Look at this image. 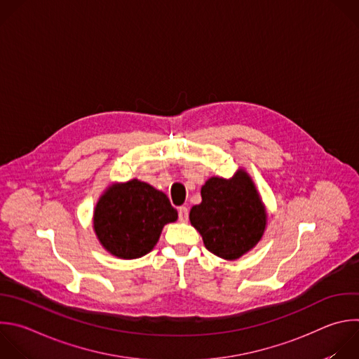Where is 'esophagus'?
Listing matches in <instances>:
<instances>
[{
    "instance_id": "1",
    "label": "esophagus",
    "mask_w": 359,
    "mask_h": 359,
    "mask_svg": "<svg viewBox=\"0 0 359 359\" xmlns=\"http://www.w3.org/2000/svg\"><path fill=\"white\" fill-rule=\"evenodd\" d=\"M179 221L180 222H187L189 221V210H187V207H180L179 208Z\"/></svg>"
}]
</instances>
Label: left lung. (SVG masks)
Returning <instances> with one entry per match:
<instances>
[{
  "mask_svg": "<svg viewBox=\"0 0 359 359\" xmlns=\"http://www.w3.org/2000/svg\"><path fill=\"white\" fill-rule=\"evenodd\" d=\"M189 218L204 247L225 261H236L252 251L268 224L261 194L241 168L229 179L210 177L201 187V203L191 207Z\"/></svg>",
  "mask_w": 359,
  "mask_h": 359,
  "instance_id": "obj_1",
  "label": "left lung"
}]
</instances>
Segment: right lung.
I'll list each match as a JSON object with an SVG mask.
<instances>
[{"label": "right lung", "mask_w": 359, "mask_h": 359, "mask_svg": "<svg viewBox=\"0 0 359 359\" xmlns=\"http://www.w3.org/2000/svg\"><path fill=\"white\" fill-rule=\"evenodd\" d=\"M176 219L177 211L163 191L133 179L102 191L93 211V229L112 257L138 259L155 248L163 226Z\"/></svg>", "instance_id": "obj_1"}]
</instances>
